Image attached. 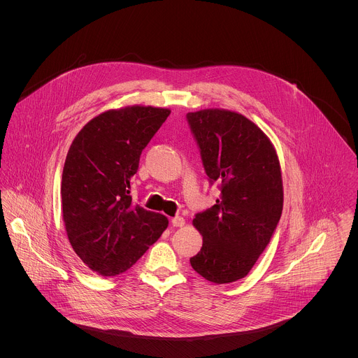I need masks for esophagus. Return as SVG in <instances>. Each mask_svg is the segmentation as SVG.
I'll list each match as a JSON object with an SVG mask.
<instances>
[{"mask_svg":"<svg viewBox=\"0 0 358 358\" xmlns=\"http://www.w3.org/2000/svg\"><path fill=\"white\" fill-rule=\"evenodd\" d=\"M171 223H172L175 227H182V226H185L186 220H185L182 216H175V217H172Z\"/></svg>","mask_w":358,"mask_h":358,"instance_id":"1","label":"esophagus"}]
</instances>
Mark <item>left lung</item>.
Returning <instances> with one entry per match:
<instances>
[{
    "mask_svg": "<svg viewBox=\"0 0 358 358\" xmlns=\"http://www.w3.org/2000/svg\"><path fill=\"white\" fill-rule=\"evenodd\" d=\"M187 121L209 182L220 186L216 204L193 219L203 247L190 263L210 282H234L254 267L281 217L280 159L267 135L240 113L205 108L187 113Z\"/></svg>",
    "mask_w": 358,
    "mask_h": 358,
    "instance_id": "1",
    "label": "left lung"
}]
</instances>
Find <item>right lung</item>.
<instances>
[{
  "label": "right lung",
  "mask_w": 358,
  "mask_h": 358,
  "mask_svg": "<svg viewBox=\"0 0 358 358\" xmlns=\"http://www.w3.org/2000/svg\"><path fill=\"white\" fill-rule=\"evenodd\" d=\"M169 108L127 106L101 113L74 138L62 173V213L78 257L104 277L131 268L168 227L134 204L131 179Z\"/></svg>",
  "instance_id": "right-lung-1"
}]
</instances>
